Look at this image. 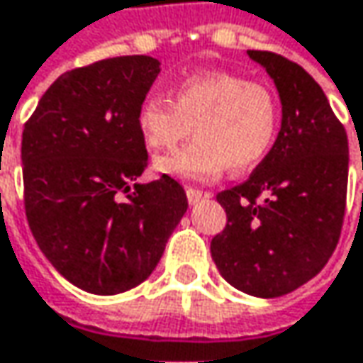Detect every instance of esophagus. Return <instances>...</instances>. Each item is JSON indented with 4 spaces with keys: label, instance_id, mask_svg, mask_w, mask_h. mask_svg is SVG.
<instances>
[{
    "label": "esophagus",
    "instance_id": "esophagus-1",
    "mask_svg": "<svg viewBox=\"0 0 363 363\" xmlns=\"http://www.w3.org/2000/svg\"><path fill=\"white\" fill-rule=\"evenodd\" d=\"M203 197H208L206 191H199V189H193V186L186 189V199H189V203H197V201H201Z\"/></svg>",
    "mask_w": 363,
    "mask_h": 363
}]
</instances>
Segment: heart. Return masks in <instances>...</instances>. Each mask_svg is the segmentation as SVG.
<instances>
[{
	"mask_svg": "<svg viewBox=\"0 0 363 363\" xmlns=\"http://www.w3.org/2000/svg\"><path fill=\"white\" fill-rule=\"evenodd\" d=\"M191 126L195 141L160 157L157 170L186 181H212L228 166L243 172L279 137V95L235 72H201L177 84L172 101L149 95L137 110L139 135L153 151L174 149Z\"/></svg>",
	"mask_w": 363,
	"mask_h": 363,
	"instance_id": "1",
	"label": "heart"
}]
</instances>
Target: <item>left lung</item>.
Masks as SVG:
<instances>
[{
	"label": "left lung",
	"mask_w": 363,
	"mask_h": 363,
	"mask_svg": "<svg viewBox=\"0 0 363 363\" xmlns=\"http://www.w3.org/2000/svg\"><path fill=\"white\" fill-rule=\"evenodd\" d=\"M247 55L279 89L280 133L247 181L216 195L226 228L212 239L222 279L253 297H280L313 279L339 243L347 199L345 126L324 91L272 51Z\"/></svg>",
	"instance_id": "left-lung-1"
}]
</instances>
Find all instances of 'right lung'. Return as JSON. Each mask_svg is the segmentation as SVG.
Returning a JSON list of instances; mask_svg holds the SVG:
<instances>
[{
    "label": "right lung",
    "mask_w": 363,
    "mask_h": 363,
    "mask_svg": "<svg viewBox=\"0 0 363 363\" xmlns=\"http://www.w3.org/2000/svg\"><path fill=\"white\" fill-rule=\"evenodd\" d=\"M160 62L120 55L57 77L22 133L24 210L37 245L79 289L116 295L157 266L186 193L147 168L137 128Z\"/></svg>",
    "instance_id": "obj_1"
}]
</instances>
